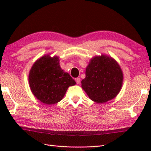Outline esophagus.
<instances>
[{
    "mask_svg": "<svg viewBox=\"0 0 151 151\" xmlns=\"http://www.w3.org/2000/svg\"><path fill=\"white\" fill-rule=\"evenodd\" d=\"M75 81L76 82V84H79L80 82H81V78H75Z\"/></svg>",
    "mask_w": 151,
    "mask_h": 151,
    "instance_id": "34e87169",
    "label": "esophagus"
}]
</instances>
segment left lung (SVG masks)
Segmentation results:
<instances>
[{
	"label": "left lung",
	"instance_id": "8db88e82",
	"mask_svg": "<svg viewBox=\"0 0 151 151\" xmlns=\"http://www.w3.org/2000/svg\"><path fill=\"white\" fill-rule=\"evenodd\" d=\"M123 81V72L118 63L111 57L101 55L91 59L81 83L91 100L104 103L116 97Z\"/></svg>",
	"mask_w": 151,
	"mask_h": 151
}]
</instances>
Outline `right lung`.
<instances>
[{
  "label": "right lung",
  "instance_id": "add662e5",
  "mask_svg": "<svg viewBox=\"0 0 151 151\" xmlns=\"http://www.w3.org/2000/svg\"><path fill=\"white\" fill-rule=\"evenodd\" d=\"M59 58L45 55L32 67L28 81L32 92L45 104H54L62 101L69 86L76 82L60 65Z\"/></svg>",
  "mask_w": 151,
  "mask_h": 151
}]
</instances>
